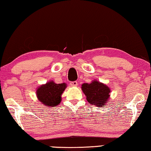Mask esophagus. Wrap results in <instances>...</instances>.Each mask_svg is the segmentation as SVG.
<instances>
[{"instance_id":"1","label":"esophagus","mask_w":151,"mask_h":151,"mask_svg":"<svg viewBox=\"0 0 151 151\" xmlns=\"http://www.w3.org/2000/svg\"><path fill=\"white\" fill-rule=\"evenodd\" d=\"M70 85L71 86H77L78 82H77V81H73V82H71Z\"/></svg>"}]
</instances>
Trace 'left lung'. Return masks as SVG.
<instances>
[{
  "label": "left lung",
  "instance_id": "1",
  "mask_svg": "<svg viewBox=\"0 0 151 151\" xmlns=\"http://www.w3.org/2000/svg\"><path fill=\"white\" fill-rule=\"evenodd\" d=\"M82 90L88 102L97 107L105 106L110 97V88L97 81H93L91 84L84 83L82 85Z\"/></svg>",
  "mask_w": 151,
  "mask_h": 151
}]
</instances>
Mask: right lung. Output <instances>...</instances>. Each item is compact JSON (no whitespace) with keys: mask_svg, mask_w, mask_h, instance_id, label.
Listing matches in <instances>:
<instances>
[{"mask_svg":"<svg viewBox=\"0 0 151 151\" xmlns=\"http://www.w3.org/2000/svg\"><path fill=\"white\" fill-rule=\"evenodd\" d=\"M66 84H55L49 82L41 86L37 91L39 101L46 106L54 107L58 106L61 101V95L66 88Z\"/></svg>","mask_w":151,"mask_h":151,"instance_id":"obj_1","label":"right lung"}]
</instances>
